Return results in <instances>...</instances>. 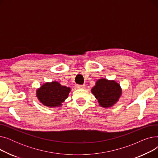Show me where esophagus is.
I'll return each mask as SVG.
<instances>
[{
    "label": "esophagus",
    "mask_w": 158,
    "mask_h": 158,
    "mask_svg": "<svg viewBox=\"0 0 158 158\" xmlns=\"http://www.w3.org/2000/svg\"><path fill=\"white\" fill-rule=\"evenodd\" d=\"M76 88H77V89H84V88H85V85H77L76 86Z\"/></svg>",
    "instance_id": "34e87169"
}]
</instances>
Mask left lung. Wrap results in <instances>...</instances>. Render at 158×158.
<instances>
[{
	"label": "left lung",
	"instance_id": "8db88e82",
	"mask_svg": "<svg viewBox=\"0 0 158 158\" xmlns=\"http://www.w3.org/2000/svg\"><path fill=\"white\" fill-rule=\"evenodd\" d=\"M91 91L99 106L104 108L113 107L118 102L122 94V89L117 82L105 78L98 79Z\"/></svg>",
	"mask_w": 158,
	"mask_h": 158
}]
</instances>
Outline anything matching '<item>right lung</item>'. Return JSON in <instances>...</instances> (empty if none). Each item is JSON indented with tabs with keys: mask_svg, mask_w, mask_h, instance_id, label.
<instances>
[{
	"mask_svg": "<svg viewBox=\"0 0 158 158\" xmlns=\"http://www.w3.org/2000/svg\"><path fill=\"white\" fill-rule=\"evenodd\" d=\"M71 91L70 87L62 86L59 82H45L36 91L38 101L48 107H59L67 98Z\"/></svg>",
	"mask_w": 158,
	"mask_h": 158,
	"instance_id": "add662e5",
	"label": "right lung"
}]
</instances>
